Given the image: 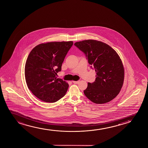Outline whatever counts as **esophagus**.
I'll return each mask as SVG.
<instances>
[{
  "instance_id": "obj_1",
  "label": "esophagus",
  "mask_w": 148,
  "mask_h": 148,
  "mask_svg": "<svg viewBox=\"0 0 148 148\" xmlns=\"http://www.w3.org/2000/svg\"><path fill=\"white\" fill-rule=\"evenodd\" d=\"M73 82L74 84H78L79 83V81H73Z\"/></svg>"
}]
</instances>
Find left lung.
I'll return each mask as SVG.
<instances>
[{"instance_id":"obj_1","label":"left lung","mask_w":148,"mask_h":148,"mask_svg":"<svg viewBox=\"0 0 148 148\" xmlns=\"http://www.w3.org/2000/svg\"><path fill=\"white\" fill-rule=\"evenodd\" d=\"M74 45L85 54L97 74L95 81L88 83L84 90L85 96L97 104L113 99L121 90L124 78L123 65L119 55L109 45L99 41L86 40Z\"/></svg>"}]
</instances>
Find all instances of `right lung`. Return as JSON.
<instances>
[{
	"instance_id": "1",
	"label": "right lung",
	"mask_w": 148,
	"mask_h": 148,
	"mask_svg": "<svg viewBox=\"0 0 148 148\" xmlns=\"http://www.w3.org/2000/svg\"><path fill=\"white\" fill-rule=\"evenodd\" d=\"M73 45V41L51 42L31 51L25 67V79L29 90L39 99L55 103L65 95L69 84L56 76Z\"/></svg>"
}]
</instances>
